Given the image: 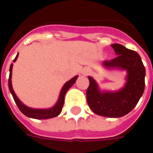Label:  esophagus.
Masks as SVG:
<instances>
[{
  "mask_svg": "<svg viewBox=\"0 0 153 153\" xmlns=\"http://www.w3.org/2000/svg\"><path fill=\"white\" fill-rule=\"evenodd\" d=\"M91 69L89 67H84L83 69L82 70V74L83 75H88V74H91Z\"/></svg>",
  "mask_w": 153,
  "mask_h": 153,
  "instance_id": "1",
  "label": "esophagus"
}]
</instances>
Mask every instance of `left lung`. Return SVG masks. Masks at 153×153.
I'll use <instances>...</instances> for the list:
<instances>
[{
	"instance_id": "obj_1",
	"label": "left lung",
	"mask_w": 153,
	"mask_h": 153,
	"mask_svg": "<svg viewBox=\"0 0 153 153\" xmlns=\"http://www.w3.org/2000/svg\"><path fill=\"white\" fill-rule=\"evenodd\" d=\"M117 57L102 62L103 69L126 71L125 83L121 88L102 90L91 76L86 91L89 107L100 116L117 118L127 114L137 105L145 91V68L137 53L118 44H112Z\"/></svg>"
}]
</instances>
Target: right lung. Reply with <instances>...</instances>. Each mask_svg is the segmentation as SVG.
<instances>
[{
	"label": "right lung",
	"instance_id": "right-lung-1",
	"mask_svg": "<svg viewBox=\"0 0 153 153\" xmlns=\"http://www.w3.org/2000/svg\"><path fill=\"white\" fill-rule=\"evenodd\" d=\"M19 55V53H17V55L16 56V58L13 60V62H15L16 61ZM13 63L10 65V68H9V78H8V88H9V91L12 94V95L13 97V99L15 101L16 104L18 106L19 109L22 114H24L25 116L31 117V118L34 119H49L57 117L58 115H59L61 111H62V106L64 104V97L67 91L74 84V82H76L77 79L79 75L73 77L71 79H70L69 81H67L66 83L62 86L61 91H60L59 95L58 98L57 102H55V104L53 106L50 107V108H45V109H37V108H32L24 104L19 99L16 94L15 91H13V85H12V72H13Z\"/></svg>",
	"mask_w": 153,
	"mask_h": 153
}]
</instances>
